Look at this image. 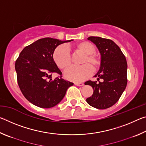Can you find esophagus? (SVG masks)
Returning a JSON list of instances; mask_svg holds the SVG:
<instances>
[{
  "instance_id": "obj_1",
  "label": "esophagus",
  "mask_w": 146,
  "mask_h": 146,
  "mask_svg": "<svg viewBox=\"0 0 146 146\" xmlns=\"http://www.w3.org/2000/svg\"><path fill=\"white\" fill-rule=\"evenodd\" d=\"M75 84L76 86H82L84 85V83H78V82H75Z\"/></svg>"
}]
</instances>
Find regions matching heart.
I'll list each match as a JSON object with an SVG mask.
<instances>
[{
  "mask_svg": "<svg viewBox=\"0 0 146 146\" xmlns=\"http://www.w3.org/2000/svg\"><path fill=\"white\" fill-rule=\"evenodd\" d=\"M77 53L84 55L80 62V67H71L66 71L64 76L68 80L80 82L90 76L91 71H97L100 67V58L95 55V47L88 41H82L74 46ZM53 60L60 70H65L71 64L70 51L65 45H60L54 51Z\"/></svg>",
  "mask_w": 146,
  "mask_h": 146,
  "instance_id": "b5f03b06",
  "label": "heart"
}]
</instances>
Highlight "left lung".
Masks as SVG:
<instances>
[{"label":"left lung","instance_id":"obj_1","mask_svg":"<svg viewBox=\"0 0 146 146\" xmlns=\"http://www.w3.org/2000/svg\"><path fill=\"white\" fill-rule=\"evenodd\" d=\"M95 44L101 55L100 69L94 76L97 80H88L86 85L93 89V93L86 101L88 104L99 110L111 107L119 100L127 86V64L119 47L110 39L99 36L88 38Z\"/></svg>","mask_w":146,"mask_h":146}]
</instances>
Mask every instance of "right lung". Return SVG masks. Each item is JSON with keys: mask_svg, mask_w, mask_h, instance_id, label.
<instances>
[{"mask_svg": "<svg viewBox=\"0 0 146 146\" xmlns=\"http://www.w3.org/2000/svg\"><path fill=\"white\" fill-rule=\"evenodd\" d=\"M73 40L43 38L25 47L15 62L17 82L29 102L42 108L54 107L63 99L73 82L62 78V72L53 60L56 47ZM59 78L52 79V73Z\"/></svg>", "mask_w": 146, "mask_h": 146, "instance_id": "1", "label": "right lung"}]
</instances>
